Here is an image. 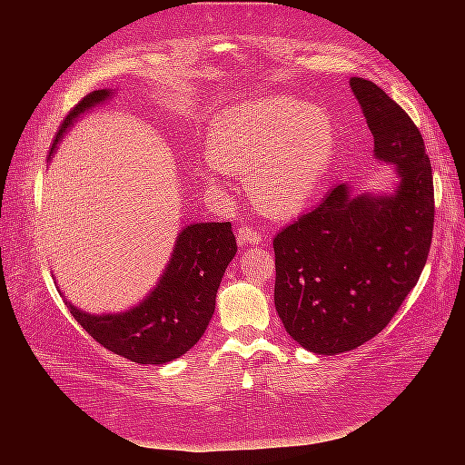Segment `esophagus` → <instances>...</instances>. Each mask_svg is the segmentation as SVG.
<instances>
[{
	"label": "esophagus",
	"instance_id": "esophagus-1",
	"mask_svg": "<svg viewBox=\"0 0 465 465\" xmlns=\"http://www.w3.org/2000/svg\"><path fill=\"white\" fill-rule=\"evenodd\" d=\"M236 238H238V244H241V246L262 244V241H263V236L258 231L250 229L248 224H242V227L236 229Z\"/></svg>",
	"mask_w": 465,
	"mask_h": 465
}]
</instances>
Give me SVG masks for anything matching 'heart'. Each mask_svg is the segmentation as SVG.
I'll return each instance as SVG.
<instances>
[{
  "label": "heart",
  "instance_id": "b5f03b06",
  "mask_svg": "<svg viewBox=\"0 0 465 465\" xmlns=\"http://www.w3.org/2000/svg\"><path fill=\"white\" fill-rule=\"evenodd\" d=\"M335 151L331 118L289 96L252 101L209 122L205 182L244 176L250 198L272 217L297 215L326 180Z\"/></svg>",
  "mask_w": 465,
  "mask_h": 465
}]
</instances>
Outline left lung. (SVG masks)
<instances>
[{"instance_id":"left-lung-1","label":"left lung","mask_w":465,"mask_h":465,"mask_svg":"<svg viewBox=\"0 0 465 465\" xmlns=\"http://www.w3.org/2000/svg\"><path fill=\"white\" fill-rule=\"evenodd\" d=\"M349 87L372 132V157L393 166L396 186L359 193L343 182L273 238L275 311L318 355L357 349L388 326L423 272L434 223L417 125L372 81L351 77Z\"/></svg>"}]
</instances>
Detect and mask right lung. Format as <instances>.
Segmentation results:
<instances>
[{"label":"right lung","instance_id":"obj_1","mask_svg":"<svg viewBox=\"0 0 465 465\" xmlns=\"http://www.w3.org/2000/svg\"><path fill=\"white\" fill-rule=\"evenodd\" d=\"M114 94V89H101L83 98L64 120L50 159L74 124ZM234 254L231 223H192L178 232L157 285L128 311L91 314L60 294L83 330L112 353L139 364H164L188 353L205 333L221 279Z\"/></svg>","mask_w":465,"mask_h":465}]
</instances>
